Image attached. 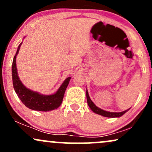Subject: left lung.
I'll return each instance as SVG.
<instances>
[{"label": "left lung", "instance_id": "obj_1", "mask_svg": "<svg viewBox=\"0 0 152 152\" xmlns=\"http://www.w3.org/2000/svg\"><path fill=\"white\" fill-rule=\"evenodd\" d=\"M86 99H87V103H88V105L90 107V109L94 111V113L96 114H99V115H102L103 116H106V117H110V118H114V117H120L122 115H124L126 111H129V109L126 110V111H121V112H109V111H104L100 108L97 107L95 104H94V102L91 100L89 96H88V91L86 90Z\"/></svg>", "mask_w": 152, "mask_h": 152}]
</instances>
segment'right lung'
Masks as SVG:
<instances>
[{
    "label": "right lung",
    "instance_id": "obj_1",
    "mask_svg": "<svg viewBox=\"0 0 152 152\" xmlns=\"http://www.w3.org/2000/svg\"><path fill=\"white\" fill-rule=\"evenodd\" d=\"M21 44L22 43H20L18 47L12 64V78L15 93L23 104L30 109L40 111H48L57 109L61 104L71 77L66 78L58 90L52 95H43L26 88L20 81L16 68V56L18 53Z\"/></svg>",
    "mask_w": 152,
    "mask_h": 152
}]
</instances>
